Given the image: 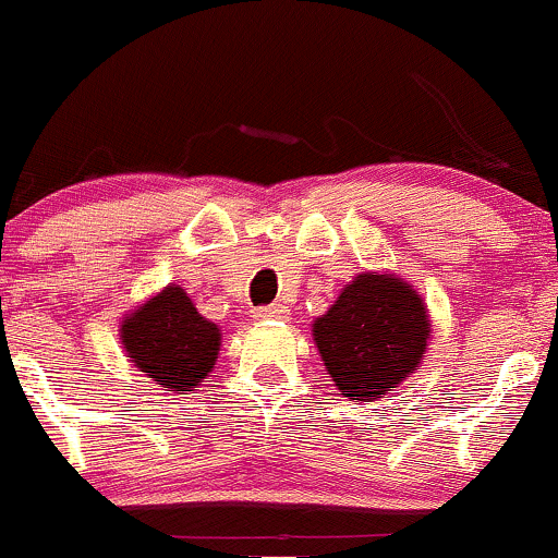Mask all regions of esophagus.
Listing matches in <instances>:
<instances>
[{"instance_id":"esophagus-1","label":"esophagus","mask_w":558,"mask_h":558,"mask_svg":"<svg viewBox=\"0 0 558 558\" xmlns=\"http://www.w3.org/2000/svg\"><path fill=\"white\" fill-rule=\"evenodd\" d=\"M255 318L258 322H284V318H290V311L284 308V305H266V308H258L255 311Z\"/></svg>"}]
</instances>
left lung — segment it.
Returning <instances> with one entry per match:
<instances>
[{
    "mask_svg": "<svg viewBox=\"0 0 558 558\" xmlns=\"http://www.w3.org/2000/svg\"><path fill=\"white\" fill-rule=\"evenodd\" d=\"M432 335L427 305L396 274H359L313 322L331 381L350 400H377L416 372Z\"/></svg>",
    "mask_w": 558,
    "mask_h": 558,
    "instance_id": "obj_1",
    "label": "left lung"
}]
</instances>
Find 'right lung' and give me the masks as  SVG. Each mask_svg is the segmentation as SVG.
I'll return each mask as SVG.
<instances>
[{"label":"right lung","mask_w":558,"mask_h":558,"mask_svg":"<svg viewBox=\"0 0 558 558\" xmlns=\"http://www.w3.org/2000/svg\"><path fill=\"white\" fill-rule=\"evenodd\" d=\"M126 359L155 385L186 396L213 372L221 329L195 308L179 284H168L144 300L121 322Z\"/></svg>","instance_id":"1"}]
</instances>
